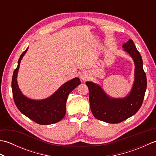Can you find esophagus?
Returning <instances> with one entry per match:
<instances>
[{
  "label": "esophagus",
  "mask_w": 156,
  "mask_h": 156,
  "mask_svg": "<svg viewBox=\"0 0 156 156\" xmlns=\"http://www.w3.org/2000/svg\"><path fill=\"white\" fill-rule=\"evenodd\" d=\"M80 78L82 81H85L88 78V75L87 72H82L80 76Z\"/></svg>",
  "instance_id": "1"
}]
</instances>
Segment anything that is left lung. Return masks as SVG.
Listing matches in <instances>:
<instances>
[{
	"label": "left lung",
	"instance_id": "left-lung-1",
	"mask_svg": "<svg viewBox=\"0 0 156 156\" xmlns=\"http://www.w3.org/2000/svg\"><path fill=\"white\" fill-rule=\"evenodd\" d=\"M123 50L130 55L135 64L134 82L127 97L111 98L100 85L87 82L89 89V101L94 117L108 123H119L134 115L143 103L147 88L146 74L143 68V61L133 40L122 45Z\"/></svg>",
	"mask_w": 156,
	"mask_h": 156
}]
</instances>
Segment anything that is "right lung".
Instances as JSON below:
<instances>
[{
	"label": "right lung",
	"instance_id": "right-lung-1",
	"mask_svg": "<svg viewBox=\"0 0 156 156\" xmlns=\"http://www.w3.org/2000/svg\"><path fill=\"white\" fill-rule=\"evenodd\" d=\"M28 48L20 56L17 67L13 72L11 87L15 103L21 113L38 124L55 123L64 117L68 95L76 87L80 84V80L76 77L66 82L47 98L34 100L25 97L19 88L16 78L21 61Z\"/></svg>",
	"mask_w": 156,
	"mask_h": 156
}]
</instances>
